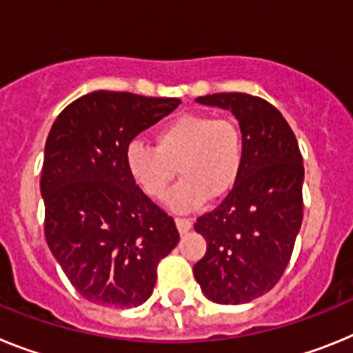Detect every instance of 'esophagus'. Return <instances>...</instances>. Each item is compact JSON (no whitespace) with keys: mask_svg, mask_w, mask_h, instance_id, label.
<instances>
[{"mask_svg":"<svg viewBox=\"0 0 353 353\" xmlns=\"http://www.w3.org/2000/svg\"><path fill=\"white\" fill-rule=\"evenodd\" d=\"M176 225L177 229H179L181 234H185V232H188L190 229H192L194 222H192L190 219H176Z\"/></svg>","mask_w":353,"mask_h":353,"instance_id":"34e87169","label":"esophagus"}]
</instances>
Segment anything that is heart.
I'll return each mask as SVG.
<instances>
[{"instance_id":"heart-1","label":"heart","mask_w":353,"mask_h":353,"mask_svg":"<svg viewBox=\"0 0 353 353\" xmlns=\"http://www.w3.org/2000/svg\"><path fill=\"white\" fill-rule=\"evenodd\" d=\"M125 168L147 197L161 199L177 172L183 179L168 195L174 211H194L236 186L245 163L243 131L232 119L183 113L156 131L154 147L131 142Z\"/></svg>"}]
</instances>
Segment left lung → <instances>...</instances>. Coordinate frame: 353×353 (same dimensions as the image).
<instances>
[{"mask_svg": "<svg viewBox=\"0 0 353 353\" xmlns=\"http://www.w3.org/2000/svg\"><path fill=\"white\" fill-rule=\"evenodd\" d=\"M195 101L234 115L243 131L245 163L222 204L197 219L195 231L208 249L194 275L216 304H247L268 293L290 263L304 216L302 154L283 113L268 101L241 92Z\"/></svg>", "mask_w": 353, "mask_h": 353, "instance_id": "left-lung-1", "label": "left lung"}]
</instances>
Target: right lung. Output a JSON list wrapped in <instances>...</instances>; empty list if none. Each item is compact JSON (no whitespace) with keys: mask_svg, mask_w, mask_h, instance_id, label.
I'll return each mask as SVG.
<instances>
[{"mask_svg":"<svg viewBox=\"0 0 353 353\" xmlns=\"http://www.w3.org/2000/svg\"><path fill=\"white\" fill-rule=\"evenodd\" d=\"M179 104L96 90L72 101L49 131L41 177L46 241L88 302L142 305L158 263L179 241L172 216L137 186L124 161L131 140Z\"/></svg>","mask_w":353,"mask_h":353,"instance_id":"obj_1","label":"right lung"}]
</instances>
